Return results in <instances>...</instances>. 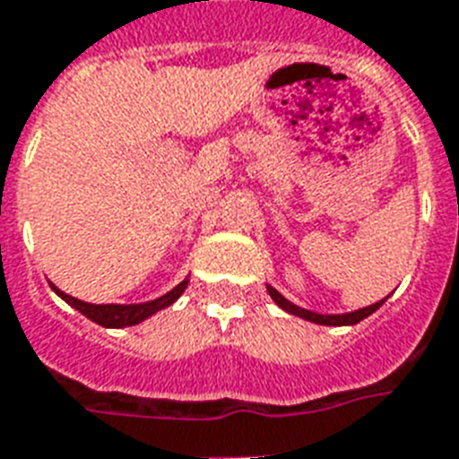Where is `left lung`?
Wrapping results in <instances>:
<instances>
[{
    "instance_id": "1",
    "label": "left lung",
    "mask_w": 459,
    "mask_h": 459,
    "mask_svg": "<svg viewBox=\"0 0 459 459\" xmlns=\"http://www.w3.org/2000/svg\"><path fill=\"white\" fill-rule=\"evenodd\" d=\"M268 294L273 297V301L278 304L280 308H285L287 314H294L299 316V318H307V321L311 323H321V325H354V323L364 321L366 316H371L378 307H383V301H376V304H371V307L366 308H359V311H351V314H337V316H323V314H314V311H307V308H299L297 304H292V301H287L282 294L278 292V290H273V287L268 285Z\"/></svg>"
}]
</instances>
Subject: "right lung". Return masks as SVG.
Instances as JSON below:
<instances>
[{
	"mask_svg": "<svg viewBox=\"0 0 459 459\" xmlns=\"http://www.w3.org/2000/svg\"><path fill=\"white\" fill-rule=\"evenodd\" d=\"M186 285H189V280L179 282L172 292L162 294L160 299L145 301V304H88V301L74 299L71 294H64L62 290H56L55 285H52V290H55L69 307L81 311L85 318H91V321L98 323V325H105V328H126V325H136V323L145 321L148 316L158 314L160 308H167L169 304H174V301L184 294Z\"/></svg>",
	"mask_w": 459,
	"mask_h": 459,
	"instance_id": "1",
	"label": "right lung"
}]
</instances>
